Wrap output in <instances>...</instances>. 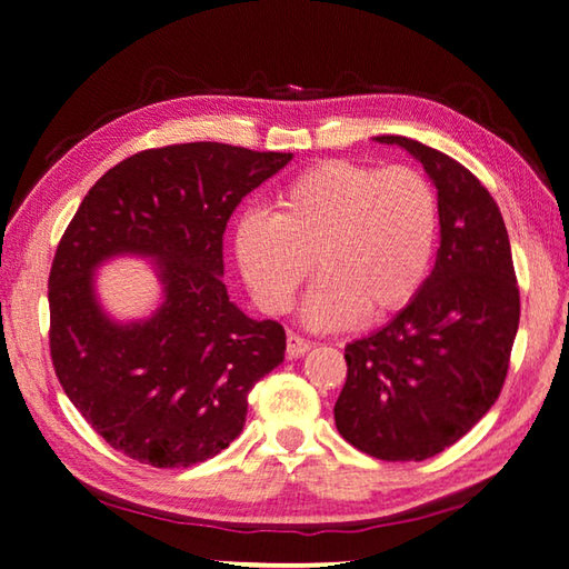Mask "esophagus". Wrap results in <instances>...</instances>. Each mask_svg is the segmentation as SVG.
Returning a JSON list of instances; mask_svg holds the SVG:
<instances>
[{
    "label": "esophagus",
    "instance_id": "obj_1",
    "mask_svg": "<svg viewBox=\"0 0 569 569\" xmlns=\"http://www.w3.org/2000/svg\"><path fill=\"white\" fill-rule=\"evenodd\" d=\"M308 349H311V341L303 339V336L293 333V331H288V336H286V351H288V356H293V359H298V356H303Z\"/></svg>",
    "mask_w": 569,
    "mask_h": 569
}]
</instances>
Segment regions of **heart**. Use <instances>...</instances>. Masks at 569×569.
<instances>
[{
  "mask_svg": "<svg viewBox=\"0 0 569 569\" xmlns=\"http://www.w3.org/2000/svg\"><path fill=\"white\" fill-rule=\"evenodd\" d=\"M437 218L435 190L413 168L323 160L278 192L276 213L238 218L236 258L266 311H286L316 263L321 281L306 301L308 323L381 321L427 278Z\"/></svg>",
  "mask_w": 569,
  "mask_h": 569,
  "instance_id": "1",
  "label": "heart"
}]
</instances>
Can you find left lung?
Returning a JSON list of instances; mask_svg holds the SVG:
<instances>
[{
    "mask_svg": "<svg viewBox=\"0 0 569 569\" xmlns=\"http://www.w3.org/2000/svg\"><path fill=\"white\" fill-rule=\"evenodd\" d=\"M437 186L435 271L377 333L346 346L339 435L369 457L423 461L475 427L502 393L519 326V286L502 213L475 172L401 134Z\"/></svg>",
    "mask_w": 569,
    "mask_h": 569,
    "instance_id": "1",
    "label": "left lung"
}]
</instances>
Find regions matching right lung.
Segmentation results:
<instances>
[{
  "label": "right lung",
  "mask_w": 569,
  "mask_h": 569,
  "mask_svg": "<svg viewBox=\"0 0 569 569\" xmlns=\"http://www.w3.org/2000/svg\"><path fill=\"white\" fill-rule=\"evenodd\" d=\"M291 152L180 142L124 158L94 182L50 268V356L84 421L140 465L192 467L223 451L248 391L283 361L286 331L230 303L228 218ZM118 252L161 263L167 303L120 327L93 301L91 271Z\"/></svg>",
  "instance_id": "obj_1"
}]
</instances>
